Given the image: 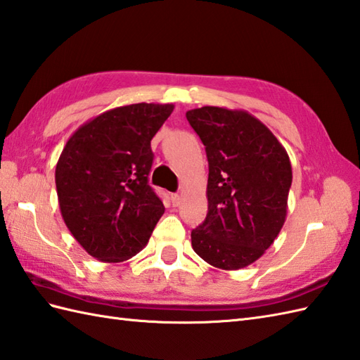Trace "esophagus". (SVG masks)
I'll return each instance as SVG.
<instances>
[{"instance_id":"1","label":"esophagus","mask_w":360,"mask_h":360,"mask_svg":"<svg viewBox=\"0 0 360 360\" xmlns=\"http://www.w3.org/2000/svg\"><path fill=\"white\" fill-rule=\"evenodd\" d=\"M170 199H172V205H173V207H178V205L181 204V196H179L178 193H173V195L170 196Z\"/></svg>"}]
</instances>
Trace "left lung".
<instances>
[{
  "label": "left lung",
  "mask_w": 360,
  "mask_h": 360,
  "mask_svg": "<svg viewBox=\"0 0 360 360\" xmlns=\"http://www.w3.org/2000/svg\"><path fill=\"white\" fill-rule=\"evenodd\" d=\"M186 116L208 160V212L191 231V247L216 269H244L285 222L293 179L287 150L248 112L205 105Z\"/></svg>",
  "instance_id": "obj_1"
}]
</instances>
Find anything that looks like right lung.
Returning a JSON list of instances; mask_svg holds the SVG:
<instances>
[{
    "instance_id": "right-lung-1",
    "label": "right lung",
    "mask_w": 360,
    "mask_h": 360,
    "mask_svg": "<svg viewBox=\"0 0 360 360\" xmlns=\"http://www.w3.org/2000/svg\"><path fill=\"white\" fill-rule=\"evenodd\" d=\"M173 104H130L82 124L58 160L55 182L63 219L86 252L101 262L138 255L164 214L148 186L150 141Z\"/></svg>"
}]
</instances>
